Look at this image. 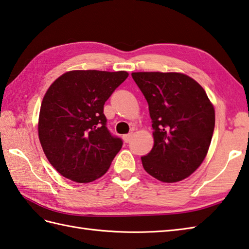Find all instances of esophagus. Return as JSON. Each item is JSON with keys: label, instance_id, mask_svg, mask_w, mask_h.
Segmentation results:
<instances>
[{"label": "esophagus", "instance_id": "1", "mask_svg": "<svg viewBox=\"0 0 249 249\" xmlns=\"http://www.w3.org/2000/svg\"><path fill=\"white\" fill-rule=\"evenodd\" d=\"M123 139H124V141L125 142V143H129V142H130L131 139H132V133L124 134V135L123 136Z\"/></svg>", "mask_w": 249, "mask_h": 249}]
</instances>
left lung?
<instances>
[{
	"label": "left lung",
	"mask_w": 249,
	"mask_h": 249,
	"mask_svg": "<svg viewBox=\"0 0 249 249\" xmlns=\"http://www.w3.org/2000/svg\"><path fill=\"white\" fill-rule=\"evenodd\" d=\"M148 103L154 147L142 157L145 171L163 182L187 178L209 151L215 109L202 86L182 73H132Z\"/></svg>",
	"instance_id": "obj_1"
}]
</instances>
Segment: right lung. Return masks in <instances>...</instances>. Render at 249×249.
Returning <instances> with one entry per match:
<instances>
[{
  "label": "right lung",
  "instance_id": "add662e5",
  "mask_svg": "<svg viewBox=\"0 0 249 249\" xmlns=\"http://www.w3.org/2000/svg\"><path fill=\"white\" fill-rule=\"evenodd\" d=\"M129 74L75 70L64 73L45 93L38 116L44 154L67 178L86 184L103 176L123 147L106 128L104 104Z\"/></svg>",
  "mask_w": 249,
  "mask_h": 249
}]
</instances>
